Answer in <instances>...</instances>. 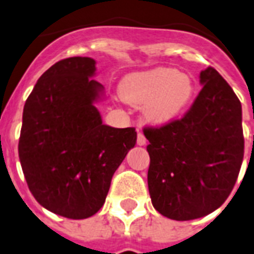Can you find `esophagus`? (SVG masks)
<instances>
[{
  "label": "esophagus",
  "mask_w": 254,
  "mask_h": 254,
  "mask_svg": "<svg viewBox=\"0 0 254 254\" xmlns=\"http://www.w3.org/2000/svg\"><path fill=\"white\" fill-rule=\"evenodd\" d=\"M137 144L139 145H145V143H147V139H145V136L143 135V132H137Z\"/></svg>",
  "instance_id": "34e87169"
}]
</instances>
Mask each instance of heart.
<instances>
[{
	"mask_svg": "<svg viewBox=\"0 0 254 254\" xmlns=\"http://www.w3.org/2000/svg\"><path fill=\"white\" fill-rule=\"evenodd\" d=\"M194 93L191 76L172 68L133 73L121 85L122 98L132 106H144L147 119L155 123H166L180 117L191 103Z\"/></svg>",
	"mask_w": 254,
	"mask_h": 254,
	"instance_id": "b5f03b06",
	"label": "heart"
}]
</instances>
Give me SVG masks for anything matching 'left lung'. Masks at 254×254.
Wrapping results in <instances>:
<instances>
[{
    "label": "left lung",
    "instance_id": "8db88e82",
    "mask_svg": "<svg viewBox=\"0 0 254 254\" xmlns=\"http://www.w3.org/2000/svg\"><path fill=\"white\" fill-rule=\"evenodd\" d=\"M199 78L203 88L181 119L143 129L152 204L173 220L202 218L220 207L244 157L237 95L212 66Z\"/></svg>",
    "mask_w": 254,
    "mask_h": 254
}]
</instances>
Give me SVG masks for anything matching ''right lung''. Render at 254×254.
Returning a JSON list of instances; mask_svg holds the SVG:
<instances>
[{"label": "right lung", "instance_id": "1", "mask_svg": "<svg viewBox=\"0 0 254 254\" xmlns=\"http://www.w3.org/2000/svg\"><path fill=\"white\" fill-rule=\"evenodd\" d=\"M90 58L60 60L26 99L18 153L30 191L44 208L86 219L102 207L115 170L136 144L133 127L102 123L103 86Z\"/></svg>", "mask_w": 254, "mask_h": 254}]
</instances>
